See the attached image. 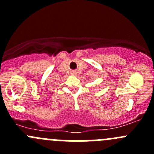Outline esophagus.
Listing matches in <instances>:
<instances>
[{
	"label": "esophagus",
	"instance_id": "34e87169",
	"mask_svg": "<svg viewBox=\"0 0 154 154\" xmlns=\"http://www.w3.org/2000/svg\"><path fill=\"white\" fill-rule=\"evenodd\" d=\"M71 74H72V75H76V74H77V72H76V71H72V72H71Z\"/></svg>",
	"mask_w": 154,
	"mask_h": 154
}]
</instances>
